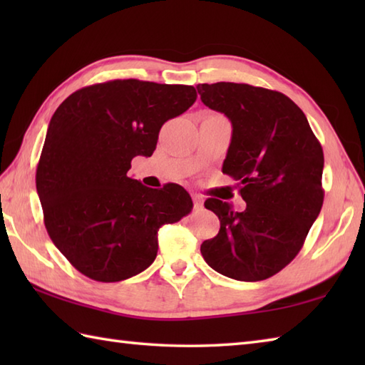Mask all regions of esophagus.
<instances>
[{
    "label": "esophagus",
    "instance_id": "1",
    "mask_svg": "<svg viewBox=\"0 0 365 365\" xmlns=\"http://www.w3.org/2000/svg\"><path fill=\"white\" fill-rule=\"evenodd\" d=\"M192 202H195V210H200V208H202V199L199 196H192Z\"/></svg>",
    "mask_w": 365,
    "mask_h": 365
}]
</instances>
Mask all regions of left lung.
<instances>
[{"label": "left lung", "mask_w": 365, "mask_h": 365, "mask_svg": "<svg viewBox=\"0 0 365 365\" xmlns=\"http://www.w3.org/2000/svg\"><path fill=\"white\" fill-rule=\"evenodd\" d=\"M197 92L232 123L222 173L238 182L246 202L234 212L220 199L205 200L221 227L200 252L224 276L263 281L297 257L322 210L323 149L304 113L281 92L224 81L197 84Z\"/></svg>", "instance_id": "1"}]
</instances>
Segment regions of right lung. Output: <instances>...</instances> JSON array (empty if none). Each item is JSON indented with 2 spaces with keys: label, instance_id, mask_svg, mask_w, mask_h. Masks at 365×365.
I'll return each mask as SVG.
<instances>
[{
  "label": "right lung",
  "instance_id": "obj_1",
  "mask_svg": "<svg viewBox=\"0 0 365 365\" xmlns=\"http://www.w3.org/2000/svg\"><path fill=\"white\" fill-rule=\"evenodd\" d=\"M196 98L185 84L113 80L73 92L54 111L36 187L51 242L81 274L98 282L139 274L157 257L158 229L191 212L180 185L152 190L127 173Z\"/></svg>",
  "mask_w": 365,
  "mask_h": 365
}]
</instances>
